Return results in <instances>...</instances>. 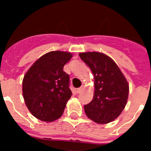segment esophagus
I'll return each mask as SVG.
<instances>
[{"mask_svg":"<svg viewBox=\"0 0 151 151\" xmlns=\"http://www.w3.org/2000/svg\"><path fill=\"white\" fill-rule=\"evenodd\" d=\"M82 90H83V88H77L76 89V93L79 94V93H81V92L82 91Z\"/></svg>","mask_w":151,"mask_h":151,"instance_id":"obj_1","label":"esophagus"}]
</instances>
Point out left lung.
Instances as JSON below:
<instances>
[{"mask_svg":"<svg viewBox=\"0 0 151 151\" xmlns=\"http://www.w3.org/2000/svg\"><path fill=\"white\" fill-rule=\"evenodd\" d=\"M79 57L89 66L94 78V97L84 106L85 114L97 123L113 122L127 103V80L116 63L106 54L85 52L80 53Z\"/></svg>","mask_w":151,"mask_h":151,"instance_id":"8db88e82","label":"left lung"}]
</instances>
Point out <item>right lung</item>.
<instances>
[{"mask_svg": "<svg viewBox=\"0 0 151 151\" xmlns=\"http://www.w3.org/2000/svg\"><path fill=\"white\" fill-rule=\"evenodd\" d=\"M73 55L69 52L50 51L34 63L22 80V94L30 113L44 122L62 116L72 96L69 76L63 66Z\"/></svg>", "mask_w": 151, "mask_h": 151, "instance_id": "obj_1", "label": "right lung"}]
</instances>
